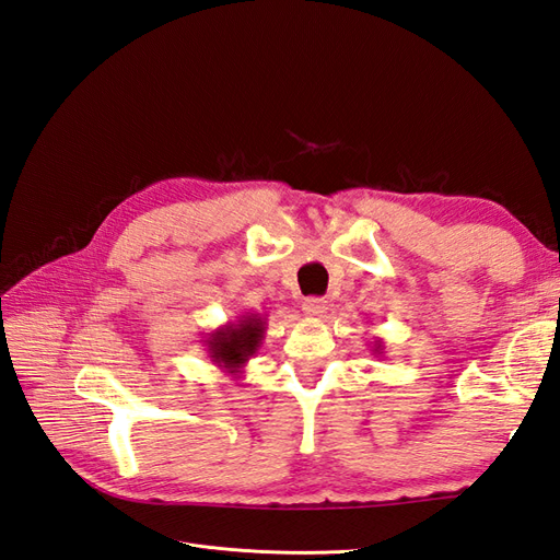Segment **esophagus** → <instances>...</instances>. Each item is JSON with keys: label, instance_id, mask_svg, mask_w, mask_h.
I'll return each mask as SVG.
<instances>
[{"label": "esophagus", "instance_id": "1", "mask_svg": "<svg viewBox=\"0 0 560 560\" xmlns=\"http://www.w3.org/2000/svg\"><path fill=\"white\" fill-rule=\"evenodd\" d=\"M326 310H328V303H326L324 298H305V303H303V312L307 314V317L319 319V317H324Z\"/></svg>", "mask_w": 560, "mask_h": 560}]
</instances>
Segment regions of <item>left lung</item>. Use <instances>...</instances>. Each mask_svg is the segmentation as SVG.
<instances>
[{"label": "left lung", "instance_id": "1", "mask_svg": "<svg viewBox=\"0 0 560 560\" xmlns=\"http://www.w3.org/2000/svg\"><path fill=\"white\" fill-rule=\"evenodd\" d=\"M374 354H383V342L381 340H376V346H374V350H371Z\"/></svg>", "mask_w": 560, "mask_h": 560}]
</instances>
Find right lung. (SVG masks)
Instances as JSON below:
<instances>
[{
	"label": "right lung",
	"instance_id": "right-lung-1",
	"mask_svg": "<svg viewBox=\"0 0 560 560\" xmlns=\"http://www.w3.org/2000/svg\"><path fill=\"white\" fill-rule=\"evenodd\" d=\"M267 331V322L260 314H241L236 322H229L208 334L206 352L212 364L224 369L229 376H238L250 357L260 350Z\"/></svg>",
	"mask_w": 560,
	"mask_h": 560
}]
</instances>
